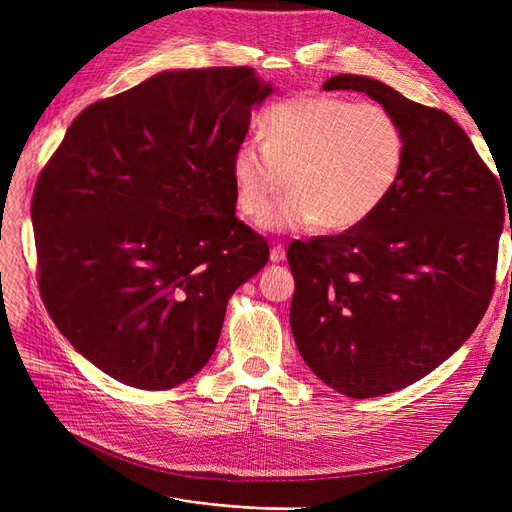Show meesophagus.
I'll use <instances>...</instances> for the list:
<instances>
[{"label": "esophagus", "instance_id": "esophagus-1", "mask_svg": "<svg viewBox=\"0 0 512 512\" xmlns=\"http://www.w3.org/2000/svg\"><path fill=\"white\" fill-rule=\"evenodd\" d=\"M269 258H271V262H282L284 258H286V250H284V245H273L271 247V254H269Z\"/></svg>", "mask_w": 512, "mask_h": 512}]
</instances>
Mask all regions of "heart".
I'll use <instances>...</instances> for the list:
<instances>
[{
  "instance_id": "obj_1",
  "label": "heart",
  "mask_w": 512,
  "mask_h": 512,
  "mask_svg": "<svg viewBox=\"0 0 512 512\" xmlns=\"http://www.w3.org/2000/svg\"><path fill=\"white\" fill-rule=\"evenodd\" d=\"M260 132L262 141L235 149L232 181L252 220L265 218L290 183L292 194L265 220L269 230L359 226L391 196L406 162L399 121L371 102L290 98L269 108Z\"/></svg>"
}]
</instances>
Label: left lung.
<instances>
[{"instance_id":"8db88e82","label":"left lung","mask_w":512,"mask_h":512,"mask_svg":"<svg viewBox=\"0 0 512 512\" xmlns=\"http://www.w3.org/2000/svg\"><path fill=\"white\" fill-rule=\"evenodd\" d=\"M322 89L367 94L406 134L399 183L371 218L286 252L303 361L337 393L378 397L425 378L485 316L506 194L444 111L369 76L337 74Z\"/></svg>"}]
</instances>
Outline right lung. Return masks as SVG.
<instances>
[{"label":"right lung","mask_w":512,"mask_h":512,"mask_svg":"<svg viewBox=\"0 0 512 512\" xmlns=\"http://www.w3.org/2000/svg\"><path fill=\"white\" fill-rule=\"evenodd\" d=\"M273 94L254 68L166 70L87 106L32 198L40 294L76 352L145 391L190 380L269 260L232 156Z\"/></svg>","instance_id":"1"}]
</instances>
